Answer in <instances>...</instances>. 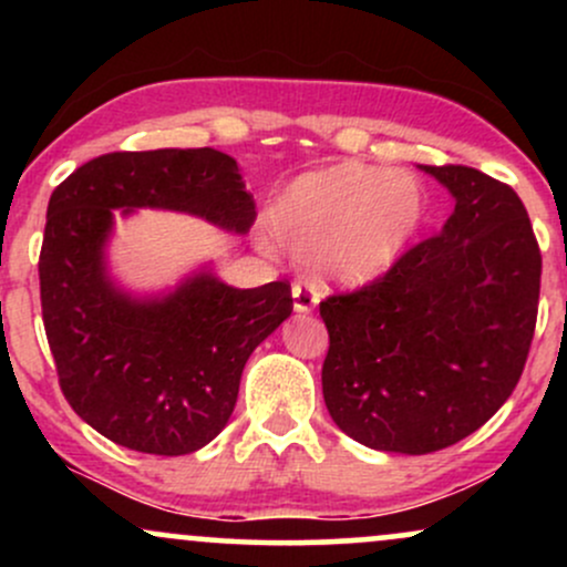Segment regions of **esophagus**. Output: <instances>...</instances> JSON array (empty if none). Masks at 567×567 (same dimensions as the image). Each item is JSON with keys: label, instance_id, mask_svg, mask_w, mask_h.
<instances>
[{"label": "esophagus", "instance_id": "obj_1", "mask_svg": "<svg viewBox=\"0 0 567 567\" xmlns=\"http://www.w3.org/2000/svg\"><path fill=\"white\" fill-rule=\"evenodd\" d=\"M320 301V292L311 282H296L292 285V306H296V311H311Z\"/></svg>", "mask_w": 567, "mask_h": 567}]
</instances>
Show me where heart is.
Listing matches in <instances>:
<instances>
[{"label":"heart","instance_id":"heart-1","mask_svg":"<svg viewBox=\"0 0 567 567\" xmlns=\"http://www.w3.org/2000/svg\"><path fill=\"white\" fill-rule=\"evenodd\" d=\"M426 216L413 175L343 162L296 178L269 207V229L338 282H368L405 252Z\"/></svg>","mask_w":567,"mask_h":567}]
</instances>
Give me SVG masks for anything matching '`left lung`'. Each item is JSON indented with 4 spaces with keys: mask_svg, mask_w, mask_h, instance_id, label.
Wrapping results in <instances>:
<instances>
[{
    "mask_svg": "<svg viewBox=\"0 0 567 567\" xmlns=\"http://www.w3.org/2000/svg\"><path fill=\"white\" fill-rule=\"evenodd\" d=\"M455 210L373 282L320 303L324 405L341 432L424 455L470 437L509 400L528 360L542 250L509 184L424 165Z\"/></svg>",
    "mask_w": 567,
    "mask_h": 567,
    "instance_id": "8db88e82",
    "label": "left lung"
}]
</instances>
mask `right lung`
I'll use <instances>...</instances> for the list:
<instances>
[{
  "instance_id": "1",
  "label": "right lung",
  "mask_w": 567,
  "mask_h": 567,
  "mask_svg": "<svg viewBox=\"0 0 567 567\" xmlns=\"http://www.w3.org/2000/svg\"><path fill=\"white\" fill-rule=\"evenodd\" d=\"M114 207L184 210L247 231L256 202L229 154L157 148L84 162L48 205L39 298L63 396L116 445L194 453L229 421L247 357L290 317V282L237 290L199 275L162 301H133L103 269Z\"/></svg>"
}]
</instances>
